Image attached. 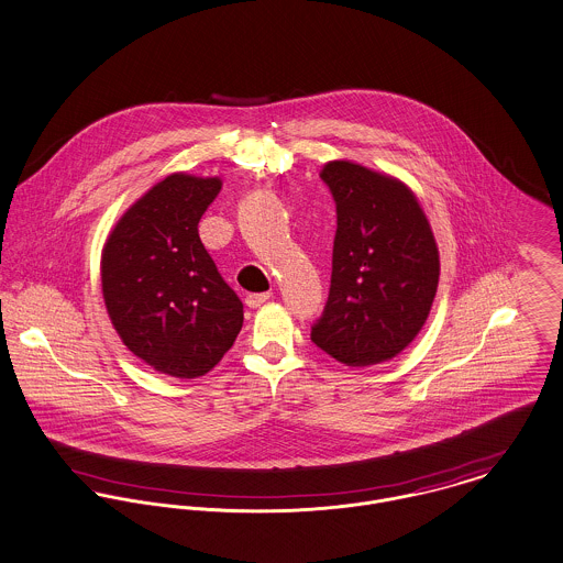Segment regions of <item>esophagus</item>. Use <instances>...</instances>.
<instances>
[{
	"label": "esophagus",
	"instance_id": "1",
	"mask_svg": "<svg viewBox=\"0 0 563 563\" xmlns=\"http://www.w3.org/2000/svg\"><path fill=\"white\" fill-rule=\"evenodd\" d=\"M271 299V292H260V295H247V299H245V303L250 307H260L264 306L266 301Z\"/></svg>",
	"mask_w": 563,
	"mask_h": 563
}]
</instances>
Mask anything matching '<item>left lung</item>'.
I'll return each mask as SVG.
<instances>
[{
	"label": "left lung",
	"mask_w": 563,
	"mask_h": 563,
	"mask_svg": "<svg viewBox=\"0 0 563 563\" xmlns=\"http://www.w3.org/2000/svg\"><path fill=\"white\" fill-rule=\"evenodd\" d=\"M338 232L329 299L311 327L327 355L367 367L398 357L428 320L441 260L430 221L409 187L353 161H329Z\"/></svg>",
	"instance_id": "8db88e82"
}]
</instances>
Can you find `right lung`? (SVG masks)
<instances>
[{"label": "right lung", "instance_id": "obj_1", "mask_svg": "<svg viewBox=\"0 0 563 563\" xmlns=\"http://www.w3.org/2000/svg\"><path fill=\"white\" fill-rule=\"evenodd\" d=\"M219 191L217 176L169 174L126 208L102 245V299L115 333L174 378L205 376L243 327V303L198 234Z\"/></svg>", "mask_w": 563, "mask_h": 563}]
</instances>
